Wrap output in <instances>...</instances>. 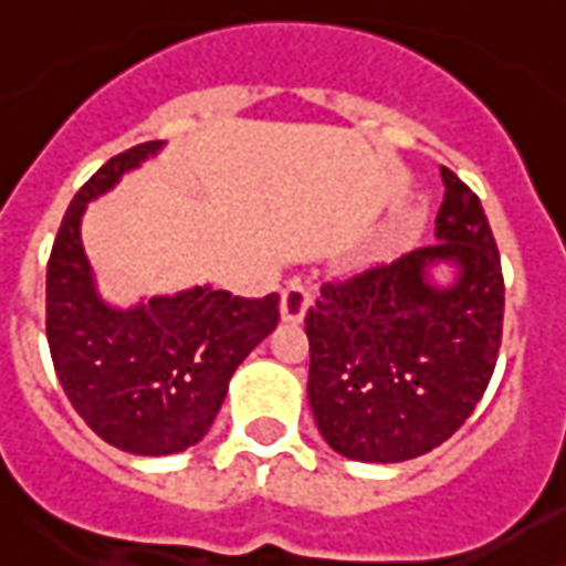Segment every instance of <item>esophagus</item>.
<instances>
[{
	"label": "esophagus",
	"instance_id": "esophagus-1",
	"mask_svg": "<svg viewBox=\"0 0 566 566\" xmlns=\"http://www.w3.org/2000/svg\"><path fill=\"white\" fill-rule=\"evenodd\" d=\"M312 303V287L300 279H291L282 291V317L284 321H303L305 308Z\"/></svg>",
	"mask_w": 566,
	"mask_h": 566
}]
</instances>
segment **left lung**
<instances>
[{
	"instance_id": "obj_1",
	"label": "left lung",
	"mask_w": 566,
	"mask_h": 566,
	"mask_svg": "<svg viewBox=\"0 0 566 566\" xmlns=\"http://www.w3.org/2000/svg\"><path fill=\"white\" fill-rule=\"evenodd\" d=\"M441 242L324 282L305 312L308 401L336 453L405 462L429 453L471 417L495 371L504 275L471 188L441 167ZM450 260L460 279L434 289L424 270Z\"/></svg>"
}]
</instances>
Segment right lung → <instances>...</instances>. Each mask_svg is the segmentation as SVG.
Segmentation results:
<instances>
[{"label":"right lung","mask_w":566,"mask_h":566,"mask_svg":"<svg viewBox=\"0 0 566 566\" xmlns=\"http://www.w3.org/2000/svg\"><path fill=\"white\" fill-rule=\"evenodd\" d=\"M161 140L113 155L74 195L48 261V342L65 396L92 432L134 455L198 443L228 380L279 324V294L245 300L191 287L119 312L95 294L81 216Z\"/></svg>","instance_id":"obj_1"}]
</instances>
